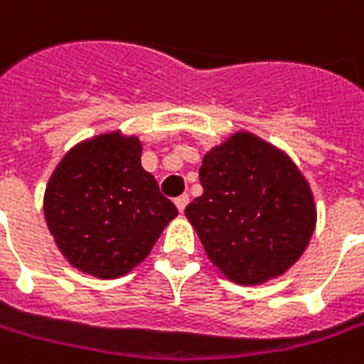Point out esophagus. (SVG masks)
<instances>
[{"mask_svg":"<svg viewBox=\"0 0 364 364\" xmlns=\"http://www.w3.org/2000/svg\"><path fill=\"white\" fill-rule=\"evenodd\" d=\"M187 203H189V197H187V195H179V197H177V199H175V205H177V209H179V211H185V207H187Z\"/></svg>","mask_w":364,"mask_h":364,"instance_id":"1","label":"esophagus"}]
</instances>
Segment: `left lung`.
Listing matches in <instances>:
<instances>
[{
	"label": "left lung",
	"mask_w": 364,
	"mask_h": 364,
	"mask_svg": "<svg viewBox=\"0 0 364 364\" xmlns=\"http://www.w3.org/2000/svg\"><path fill=\"white\" fill-rule=\"evenodd\" d=\"M203 193L185 209L207 257L235 284L284 274L316 225L310 185L290 157L237 132L203 157Z\"/></svg>",
	"instance_id": "8db88e82"
}]
</instances>
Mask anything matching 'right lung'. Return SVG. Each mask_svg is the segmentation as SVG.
I'll list each match as a JSON object with an SVG mask.
<instances>
[{"instance_id":"right-lung-1","label":"right lung","mask_w":364,"mask_h":364,"mask_svg":"<svg viewBox=\"0 0 364 364\" xmlns=\"http://www.w3.org/2000/svg\"><path fill=\"white\" fill-rule=\"evenodd\" d=\"M136 136L76 144L52 173L44 215L60 252L96 278H119L149 256L177 207L141 167Z\"/></svg>"}]
</instances>
